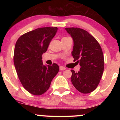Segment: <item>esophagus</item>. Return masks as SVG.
Segmentation results:
<instances>
[{"label": "esophagus", "mask_w": 120, "mask_h": 120, "mask_svg": "<svg viewBox=\"0 0 120 120\" xmlns=\"http://www.w3.org/2000/svg\"><path fill=\"white\" fill-rule=\"evenodd\" d=\"M59 69H60V71H64V70L66 69V68H65L64 67H63V66H60Z\"/></svg>", "instance_id": "obj_1"}]
</instances>
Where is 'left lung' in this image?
<instances>
[{
    "mask_svg": "<svg viewBox=\"0 0 120 120\" xmlns=\"http://www.w3.org/2000/svg\"><path fill=\"white\" fill-rule=\"evenodd\" d=\"M65 29L73 40L71 55L74 60L81 66L78 72L71 70V83L81 93H91L98 86L104 71V56L101 47L86 30L77 27H66Z\"/></svg>",
    "mask_w": 120,
    "mask_h": 120,
    "instance_id": "obj_1",
    "label": "left lung"
}]
</instances>
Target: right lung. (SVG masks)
<instances>
[{
    "label": "right lung",
    "instance_id": "obj_1",
    "mask_svg": "<svg viewBox=\"0 0 120 120\" xmlns=\"http://www.w3.org/2000/svg\"><path fill=\"white\" fill-rule=\"evenodd\" d=\"M57 27L38 28L18 39L14 51V64L21 83L29 93L41 95L49 89L59 71L58 65H45L42 55L47 51Z\"/></svg>",
    "mask_w": 120,
    "mask_h": 120
}]
</instances>
